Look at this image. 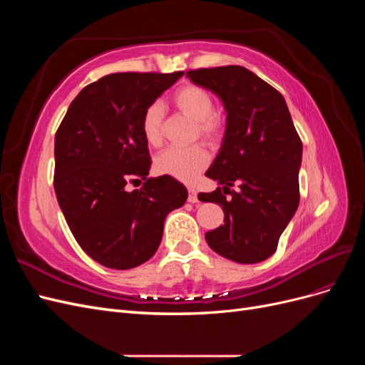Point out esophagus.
<instances>
[{
	"label": "esophagus",
	"instance_id": "esophagus-1",
	"mask_svg": "<svg viewBox=\"0 0 365 365\" xmlns=\"http://www.w3.org/2000/svg\"><path fill=\"white\" fill-rule=\"evenodd\" d=\"M197 196H196V189L195 187H189V202H196Z\"/></svg>",
	"mask_w": 365,
	"mask_h": 365
}]
</instances>
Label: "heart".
<instances>
[{"label":"heart","instance_id":"obj_1","mask_svg":"<svg viewBox=\"0 0 365 365\" xmlns=\"http://www.w3.org/2000/svg\"><path fill=\"white\" fill-rule=\"evenodd\" d=\"M172 103L178 111L195 120V134L210 143H216L224 134V118L213 111V97L204 88L184 85L172 96ZM164 111L160 103H152L143 114L141 130L146 141L158 146L163 140ZM208 164V153L201 145L190 148H168L155 157L153 168L160 175L172 176L182 182L193 181Z\"/></svg>","mask_w":365,"mask_h":365}]
</instances>
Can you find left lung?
<instances>
[{"label": "left lung", "mask_w": 365, "mask_h": 365, "mask_svg": "<svg viewBox=\"0 0 365 365\" xmlns=\"http://www.w3.org/2000/svg\"><path fill=\"white\" fill-rule=\"evenodd\" d=\"M187 77L216 94L227 113L222 145L205 173L222 187L197 196L224 210V225L205 233L207 244L237 263L267 260L300 202L303 145L288 105L239 65L192 70Z\"/></svg>", "instance_id": "8db88e82"}]
</instances>
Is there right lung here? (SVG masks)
Listing matches in <instances>:
<instances>
[{
    "mask_svg": "<svg viewBox=\"0 0 365 365\" xmlns=\"http://www.w3.org/2000/svg\"><path fill=\"white\" fill-rule=\"evenodd\" d=\"M182 71L114 73L76 96L54 137V192L77 244L106 268L130 269L160 247L164 220L187 201L172 176L149 178L143 114ZM145 181L127 190L129 182Z\"/></svg>",
    "mask_w": 365,
    "mask_h": 365,
    "instance_id": "right-lung-1",
    "label": "right lung"
}]
</instances>
